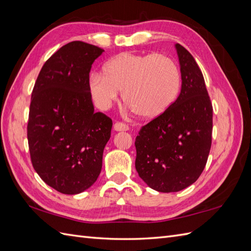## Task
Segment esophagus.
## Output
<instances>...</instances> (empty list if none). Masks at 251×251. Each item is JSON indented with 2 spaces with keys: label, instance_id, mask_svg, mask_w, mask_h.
I'll use <instances>...</instances> for the list:
<instances>
[{
  "label": "esophagus",
  "instance_id": "34e87169",
  "mask_svg": "<svg viewBox=\"0 0 251 251\" xmlns=\"http://www.w3.org/2000/svg\"><path fill=\"white\" fill-rule=\"evenodd\" d=\"M114 130H115L116 132L127 131L128 130V126H127V125H126L124 123H119V121H117V123L114 124Z\"/></svg>",
  "mask_w": 251,
  "mask_h": 251
}]
</instances>
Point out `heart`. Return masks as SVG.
Masks as SVG:
<instances>
[{
	"instance_id": "obj_1",
	"label": "heart",
	"mask_w": 251,
	"mask_h": 251,
	"mask_svg": "<svg viewBox=\"0 0 251 251\" xmlns=\"http://www.w3.org/2000/svg\"><path fill=\"white\" fill-rule=\"evenodd\" d=\"M181 76L173 59L160 54L125 52L103 66V75L94 73L89 81L96 104L108 110L116 102L119 91L124 100L144 119L162 116L176 102Z\"/></svg>"
}]
</instances>
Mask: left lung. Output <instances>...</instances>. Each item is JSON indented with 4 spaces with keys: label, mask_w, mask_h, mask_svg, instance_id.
<instances>
[{
    "label": "left lung",
    "mask_w": 251,
    "mask_h": 251,
    "mask_svg": "<svg viewBox=\"0 0 251 251\" xmlns=\"http://www.w3.org/2000/svg\"><path fill=\"white\" fill-rule=\"evenodd\" d=\"M181 91L162 116L142 126L135 140V168L148 186L175 193L192 185L202 174L211 146L212 107L203 74L195 58L175 45Z\"/></svg>",
    "instance_id": "left-lung-1"
}]
</instances>
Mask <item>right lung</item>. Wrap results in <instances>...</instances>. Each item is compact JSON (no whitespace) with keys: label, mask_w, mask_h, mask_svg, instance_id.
<instances>
[{"label":"right lung","mask_w":251,"mask_h":251,"mask_svg":"<svg viewBox=\"0 0 251 251\" xmlns=\"http://www.w3.org/2000/svg\"><path fill=\"white\" fill-rule=\"evenodd\" d=\"M103 51L68 43L45 63L32 91L27 127L31 162L45 183L62 194L85 192L101 171L112 120L94 112L89 74Z\"/></svg>","instance_id":"1"}]
</instances>
